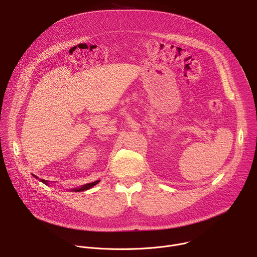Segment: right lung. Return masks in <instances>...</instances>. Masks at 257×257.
<instances>
[{"label":"right lung","mask_w":257,"mask_h":257,"mask_svg":"<svg viewBox=\"0 0 257 257\" xmlns=\"http://www.w3.org/2000/svg\"><path fill=\"white\" fill-rule=\"evenodd\" d=\"M43 183H45V184H47V181H45V180H41ZM96 184V182H92V183H89V184H85V185H83V186H81V187H79V188H75V189H73L72 191H75V192H80V191H84V190H87V189H89V188H91L92 186H94Z\"/></svg>","instance_id":"1"}]
</instances>
